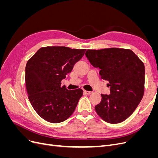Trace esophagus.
Instances as JSON below:
<instances>
[{"mask_svg":"<svg viewBox=\"0 0 158 158\" xmlns=\"http://www.w3.org/2000/svg\"><path fill=\"white\" fill-rule=\"evenodd\" d=\"M84 92L85 94H88V95H89L92 93V92H89V91H87V90H84Z\"/></svg>","mask_w":158,"mask_h":158,"instance_id":"1","label":"esophagus"}]
</instances>
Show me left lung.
<instances>
[{"label": "left lung", "mask_w": 158, "mask_h": 158, "mask_svg": "<svg viewBox=\"0 0 158 158\" xmlns=\"http://www.w3.org/2000/svg\"><path fill=\"white\" fill-rule=\"evenodd\" d=\"M85 56L99 70L103 80L109 82L111 94H101L102 101L95 107L103 121L118 123L131 116L144 94L145 68L143 62L131 49L106 48L88 49Z\"/></svg>", "instance_id": "left-lung-1"}]
</instances>
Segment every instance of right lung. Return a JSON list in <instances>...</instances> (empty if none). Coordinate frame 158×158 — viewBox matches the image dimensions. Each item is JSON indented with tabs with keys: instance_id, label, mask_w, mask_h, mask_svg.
<instances>
[{
	"instance_id": "obj_1",
	"label": "right lung",
	"mask_w": 158,
	"mask_h": 158,
	"mask_svg": "<svg viewBox=\"0 0 158 158\" xmlns=\"http://www.w3.org/2000/svg\"><path fill=\"white\" fill-rule=\"evenodd\" d=\"M85 50L47 46L41 47L27 60L25 82L28 99L44 120L58 123L74 113L83 90L67 89L65 85L61 86V80L82 58Z\"/></svg>"
}]
</instances>
